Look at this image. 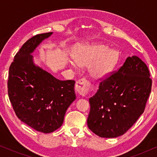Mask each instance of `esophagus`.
<instances>
[{
    "instance_id": "34e87169",
    "label": "esophagus",
    "mask_w": 157,
    "mask_h": 157,
    "mask_svg": "<svg viewBox=\"0 0 157 157\" xmlns=\"http://www.w3.org/2000/svg\"><path fill=\"white\" fill-rule=\"evenodd\" d=\"M90 87V83L86 78H81L76 82V91L78 94L81 96L86 95L89 92Z\"/></svg>"
}]
</instances>
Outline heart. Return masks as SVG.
Wrapping results in <instances>:
<instances>
[{"instance_id":"b5f03b06","label":"heart","mask_w":157,"mask_h":157,"mask_svg":"<svg viewBox=\"0 0 157 157\" xmlns=\"http://www.w3.org/2000/svg\"><path fill=\"white\" fill-rule=\"evenodd\" d=\"M80 66H90L89 73L96 80H104L110 76L119 60L117 51L102 44H86L81 46L74 55ZM74 66V64L72 63Z\"/></svg>"}]
</instances>
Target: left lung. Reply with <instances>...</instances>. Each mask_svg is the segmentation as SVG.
<instances>
[{
    "label": "left lung",
    "instance_id": "obj_1",
    "mask_svg": "<svg viewBox=\"0 0 157 157\" xmlns=\"http://www.w3.org/2000/svg\"><path fill=\"white\" fill-rule=\"evenodd\" d=\"M152 81L149 68L136 56L99 83L89 98L87 125L103 138H116L127 132L145 109Z\"/></svg>",
    "mask_w": 157,
    "mask_h": 157
}]
</instances>
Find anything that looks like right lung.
<instances>
[{
    "instance_id": "obj_1",
    "label": "right lung",
    "mask_w": 157,
    "mask_h": 157,
    "mask_svg": "<svg viewBox=\"0 0 157 157\" xmlns=\"http://www.w3.org/2000/svg\"><path fill=\"white\" fill-rule=\"evenodd\" d=\"M52 33L38 34L23 45L10 66L8 81V96L17 117L45 134L61 127L76 98L74 80L60 81L33 62L31 53Z\"/></svg>"
}]
</instances>
